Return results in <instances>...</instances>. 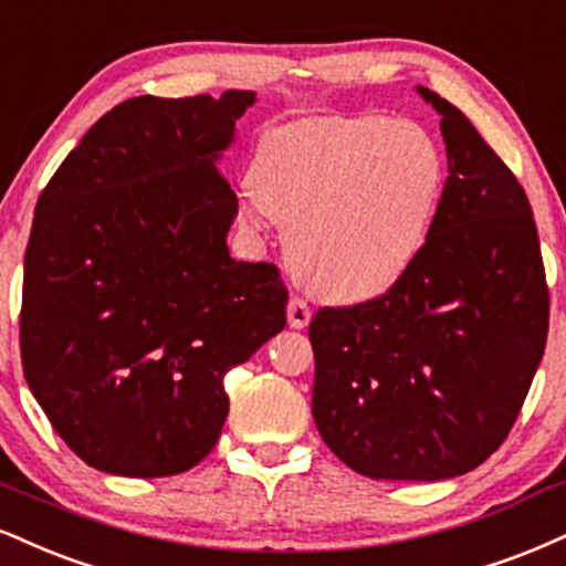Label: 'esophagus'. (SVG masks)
<instances>
[{"mask_svg": "<svg viewBox=\"0 0 566 566\" xmlns=\"http://www.w3.org/2000/svg\"><path fill=\"white\" fill-rule=\"evenodd\" d=\"M287 322L292 329H305L311 322V308L308 303L301 301V297H290L287 303Z\"/></svg>", "mask_w": 566, "mask_h": 566, "instance_id": "esophagus-1", "label": "esophagus"}]
</instances>
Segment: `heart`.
Instances as JSON below:
<instances>
[{
    "mask_svg": "<svg viewBox=\"0 0 566 566\" xmlns=\"http://www.w3.org/2000/svg\"><path fill=\"white\" fill-rule=\"evenodd\" d=\"M446 160L411 120L308 118L269 128L242 216L287 227V263L326 301L382 295L417 261L438 216Z\"/></svg>",
    "mask_w": 566,
    "mask_h": 566,
    "instance_id": "obj_1",
    "label": "heart"
}]
</instances>
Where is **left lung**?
I'll return each instance as SVG.
<instances>
[{"label": "left lung", "instance_id": "8db88e82", "mask_svg": "<svg viewBox=\"0 0 566 566\" xmlns=\"http://www.w3.org/2000/svg\"><path fill=\"white\" fill-rule=\"evenodd\" d=\"M440 113L448 179L432 231L385 295L322 308L313 421L371 480L438 482L499 451L546 350L548 287L533 208L459 107Z\"/></svg>", "mask_w": 566, "mask_h": 566}]
</instances>
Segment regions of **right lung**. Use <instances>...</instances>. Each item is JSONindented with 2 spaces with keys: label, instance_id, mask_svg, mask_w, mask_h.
I'll list each match as a JSON object with an SVG mask.
<instances>
[{
  "label": "right lung",
  "instance_id": "1",
  "mask_svg": "<svg viewBox=\"0 0 566 566\" xmlns=\"http://www.w3.org/2000/svg\"><path fill=\"white\" fill-rule=\"evenodd\" d=\"M255 92L120 102L44 187L23 263L20 358L78 459L168 478L216 446L223 377L287 324L276 265L229 255L218 171Z\"/></svg>",
  "mask_w": 566,
  "mask_h": 566
}]
</instances>
